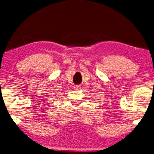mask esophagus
Returning a JSON list of instances; mask_svg holds the SVG:
<instances>
[{
    "instance_id": "obj_1",
    "label": "esophagus",
    "mask_w": 154,
    "mask_h": 154,
    "mask_svg": "<svg viewBox=\"0 0 154 154\" xmlns=\"http://www.w3.org/2000/svg\"><path fill=\"white\" fill-rule=\"evenodd\" d=\"M74 89H75V90H79L80 88V86L75 85V86H74Z\"/></svg>"
}]
</instances>
